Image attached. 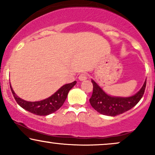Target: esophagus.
I'll return each mask as SVG.
<instances>
[{"label":"esophagus","instance_id":"34e87169","mask_svg":"<svg viewBox=\"0 0 155 155\" xmlns=\"http://www.w3.org/2000/svg\"><path fill=\"white\" fill-rule=\"evenodd\" d=\"M87 75L85 74H80L79 76V79L80 81H84V80L87 79Z\"/></svg>","mask_w":155,"mask_h":155}]
</instances>
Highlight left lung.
Returning <instances> with one entry per match:
<instances>
[{
  "label": "left lung",
  "instance_id": "8db88e82",
  "mask_svg": "<svg viewBox=\"0 0 155 155\" xmlns=\"http://www.w3.org/2000/svg\"><path fill=\"white\" fill-rule=\"evenodd\" d=\"M92 83L93 92L90 103L92 108L101 114L114 117L131 109L139 102L144 93L147 80L136 95L127 97H112L106 94L92 79Z\"/></svg>",
  "mask_w": 155,
  "mask_h": 155
}]
</instances>
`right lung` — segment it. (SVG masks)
I'll use <instances>...</instances> for the list:
<instances>
[{
	"label": "right lung",
	"instance_id": "obj_1",
	"mask_svg": "<svg viewBox=\"0 0 155 155\" xmlns=\"http://www.w3.org/2000/svg\"><path fill=\"white\" fill-rule=\"evenodd\" d=\"M76 81H74V82L70 84H66L61 87L58 91L48 98L40 101H35V102H30V101H25L19 97L14 92L13 89L11 86V84L10 88L14 97L21 107L32 114H35L39 116H47L58 111L63 106L67 97L68 93L70 91L71 89L74 85H76Z\"/></svg>",
	"mask_w": 155,
	"mask_h": 155
}]
</instances>
